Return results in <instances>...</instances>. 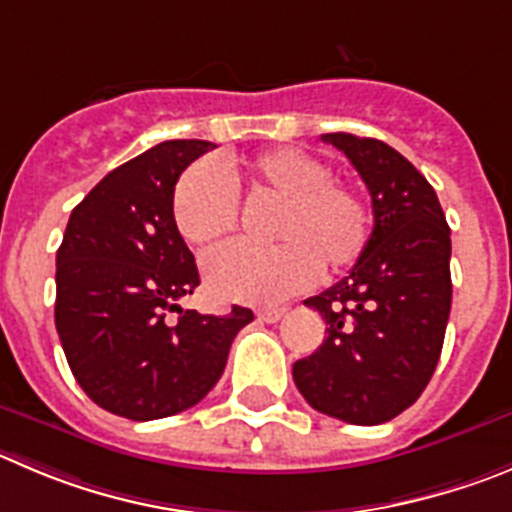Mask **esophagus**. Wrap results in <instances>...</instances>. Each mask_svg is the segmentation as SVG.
<instances>
[{"label": "esophagus", "instance_id": "1", "mask_svg": "<svg viewBox=\"0 0 512 512\" xmlns=\"http://www.w3.org/2000/svg\"><path fill=\"white\" fill-rule=\"evenodd\" d=\"M283 315H285V308H260V310H257V321L278 323Z\"/></svg>", "mask_w": 512, "mask_h": 512}]
</instances>
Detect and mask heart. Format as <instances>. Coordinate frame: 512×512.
Here are the masks:
<instances>
[{
    "instance_id": "heart-1",
    "label": "heart",
    "mask_w": 512,
    "mask_h": 512,
    "mask_svg": "<svg viewBox=\"0 0 512 512\" xmlns=\"http://www.w3.org/2000/svg\"><path fill=\"white\" fill-rule=\"evenodd\" d=\"M234 189L278 202L270 222L275 245L229 242L207 252L202 270L214 298L275 305L310 285L315 272L348 270L369 247L374 214L364 194L333 181L326 161L298 148L222 161L219 169L189 166L171 194L176 232L189 245H209L224 237L237 224Z\"/></svg>"
}]
</instances>
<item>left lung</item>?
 <instances>
[{
  "mask_svg": "<svg viewBox=\"0 0 512 512\" xmlns=\"http://www.w3.org/2000/svg\"><path fill=\"white\" fill-rule=\"evenodd\" d=\"M361 174L374 207L369 247L346 278L305 305L326 341L293 364L310 407L348 424H384L427 389L452 308L450 227L432 184L376 138L326 133Z\"/></svg>",
  "mask_w": 512,
  "mask_h": 512,
  "instance_id": "obj_1",
  "label": "left lung"
}]
</instances>
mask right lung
<instances>
[{"label":"right lung","mask_w":512,"mask_h":512,"mask_svg":"<svg viewBox=\"0 0 512 512\" xmlns=\"http://www.w3.org/2000/svg\"><path fill=\"white\" fill-rule=\"evenodd\" d=\"M212 148L164 141L113 169L73 209L57 250L55 326L70 371L98 407L133 422L199 404L255 318L240 305L227 315L179 305L199 270L171 222V194Z\"/></svg>","instance_id":"add662e5"}]
</instances>
